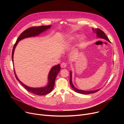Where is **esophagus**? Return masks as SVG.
I'll return each instance as SVG.
<instances>
[{"mask_svg":"<svg viewBox=\"0 0 124 124\" xmlns=\"http://www.w3.org/2000/svg\"><path fill=\"white\" fill-rule=\"evenodd\" d=\"M61 67L62 68H66L67 67V64L66 63L63 62L61 64Z\"/></svg>","mask_w":124,"mask_h":124,"instance_id":"obj_1","label":"esophagus"}]
</instances>
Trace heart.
<instances>
[{"label":"heart","instance_id":"heart-1","mask_svg":"<svg viewBox=\"0 0 124 124\" xmlns=\"http://www.w3.org/2000/svg\"><path fill=\"white\" fill-rule=\"evenodd\" d=\"M78 37V36L76 35L68 36L66 39V42L68 44H70L71 43H72L73 42H74V41H75ZM84 39V37H81L80 38V41H83Z\"/></svg>","mask_w":124,"mask_h":124}]
</instances>
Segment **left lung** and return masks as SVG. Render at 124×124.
Returning <instances> with one entry per match:
<instances>
[{
  "instance_id": "1",
  "label": "left lung",
  "mask_w": 124,
  "mask_h": 124,
  "mask_svg": "<svg viewBox=\"0 0 124 124\" xmlns=\"http://www.w3.org/2000/svg\"><path fill=\"white\" fill-rule=\"evenodd\" d=\"M92 29H93V31L96 34V37H97V38L105 39V40H106V41H108V42L110 43V41L109 40L108 38L106 35L105 32H104L102 31H101V30H100L99 29H94L93 28ZM70 84L71 87L72 88V89L75 91V92H76L77 93H81V94H91V93H95L97 92H98L99 90H100V88H99V89H97L96 90H80V89H79L76 88L74 86V85L73 84V83H72V72H71V71H70Z\"/></svg>"
}]
</instances>
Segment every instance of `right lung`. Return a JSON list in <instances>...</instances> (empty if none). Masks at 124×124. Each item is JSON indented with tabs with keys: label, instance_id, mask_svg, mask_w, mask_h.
I'll return each mask as SVG.
<instances>
[{
	"label": "right lung",
	"instance_id": "obj_1",
	"mask_svg": "<svg viewBox=\"0 0 124 124\" xmlns=\"http://www.w3.org/2000/svg\"><path fill=\"white\" fill-rule=\"evenodd\" d=\"M51 25H45V26H40V27H34L30 28L23 31L22 33L19 35L17 40L15 43L14 48H13L12 52V63H14V54L15 50V48L17 46L19 41L22 40L23 39L27 38H30L32 37L38 36L40 34L42 33L44 31H47L50 29ZM61 69L60 64H58L53 67H52L49 71L48 77V84L44 87H31L25 85L23 82L19 80L18 77L16 73L15 70L14 69V72L16 79L21 83L22 85L25 88V89L28 92L38 95H44L47 94L51 93L53 90L54 85L56 76Z\"/></svg>",
	"mask_w": 124,
	"mask_h": 124
}]
</instances>
